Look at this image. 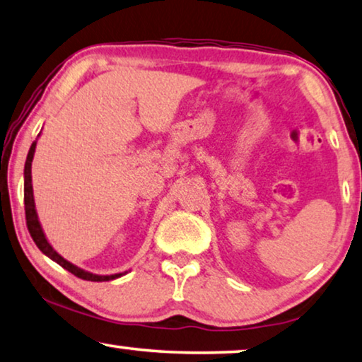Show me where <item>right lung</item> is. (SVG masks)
Returning a JSON list of instances; mask_svg holds the SVG:
<instances>
[{
  "label": "right lung",
  "instance_id": "obj_1",
  "mask_svg": "<svg viewBox=\"0 0 362 362\" xmlns=\"http://www.w3.org/2000/svg\"><path fill=\"white\" fill-rule=\"evenodd\" d=\"M35 145H37V140L30 145L28 158H25V165H24V206H25V220H28V228L33 240L37 245V248L44 253L45 256H49L52 261H55L57 264H60L62 268H65L66 271H70L71 274H75L76 277L85 281H93V282H103V281H112L117 279V277L124 276L125 272H117V274H109V276H101V274H93L90 271H85L81 268H78L70 261L65 259L64 256L57 253L54 250V246L49 243L47 240L44 230H42V225L39 222L37 217V211H35V202H34V191H33V175H30V168H33V158L35 153Z\"/></svg>",
  "mask_w": 362,
  "mask_h": 362
}]
</instances>
